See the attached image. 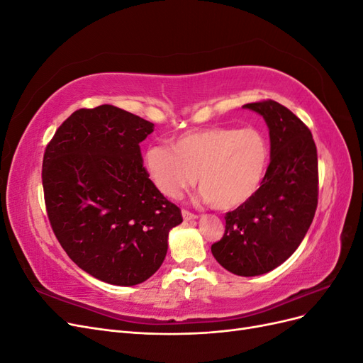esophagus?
Returning <instances> with one entry per match:
<instances>
[{
    "instance_id": "obj_1",
    "label": "esophagus",
    "mask_w": 363,
    "mask_h": 363,
    "mask_svg": "<svg viewBox=\"0 0 363 363\" xmlns=\"http://www.w3.org/2000/svg\"><path fill=\"white\" fill-rule=\"evenodd\" d=\"M182 216H183L184 221H195V219L199 218L195 213H191V212H188V211H183V212H182Z\"/></svg>"
}]
</instances>
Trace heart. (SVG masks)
<instances>
[{
  "instance_id": "b5f03b06",
  "label": "heart",
  "mask_w": 363,
  "mask_h": 363,
  "mask_svg": "<svg viewBox=\"0 0 363 363\" xmlns=\"http://www.w3.org/2000/svg\"><path fill=\"white\" fill-rule=\"evenodd\" d=\"M268 163V144L255 128L208 127L179 136L171 148L144 151L145 171L162 195L179 199L199 174L200 199L219 211L247 204L265 180Z\"/></svg>"
}]
</instances>
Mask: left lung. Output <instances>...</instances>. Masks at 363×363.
<instances>
[{"instance_id": "obj_1", "label": "left lung", "mask_w": 363, "mask_h": 363, "mask_svg": "<svg viewBox=\"0 0 363 363\" xmlns=\"http://www.w3.org/2000/svg\"><path fill=\"white\" fill-rule=\"evenodd\" d=\"M268 125L271 162L252 199L225 215L212 255L227 271L262 276L288 260L309 230L318 204V156L311 130L277 101L242 106Z\"/></svg>"}]
</instances>
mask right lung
I'll return each instance as SVG.
<instances>
[{
    "label": "right lung",
    "instance_id": "1",
    "mask_svg": "<svg viewBox=\"0 0 363 363\" xmlns=\"http://www.w3.org/2000/svg\"><path fill=\"white\" fill-rule=\"evenodd\" d=\"M152 128L111 104L80 108L43 155L54 235L75 265L116 286L150 279L167 256L169 230L183 221L142 164L139 144Z\"/></svg>",
    "mask_w": 363,
    "mask_h": 363
}]
</instances>
